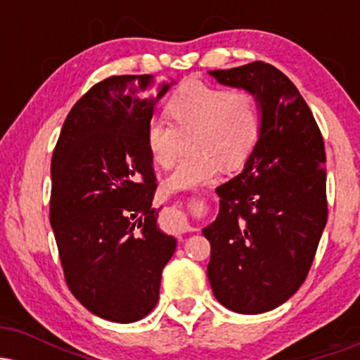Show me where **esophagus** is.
<instances>
[{
    "label": "esophagus",
    "instance_id": "obj_1",
    "mask_svg": "<svg viewBox=\"0 0 360 360\" xmlns=\"http://www.w3.org/2000/svg\"><path fill=\"white\" fill-rule=\"evenodd\" d=\"M169 218H171L172 225H174V229L179 233H184V232H188V230H189L188 221H186V217L181 212H177V210H176V212H171Z\"/></svg>",
    "mask_w": 360,
    "mask_h": 360
}]
</instances>
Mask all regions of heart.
<instances>
[{
	"label": "heart",
	"mask_w": 360,
	"mask_h": 360,
	"mask_svg": "<svg viewBox=\"0 0 360 360\" xmlns=\"http://www.w3.org/2000/svg\"><path fill=\"white\" fill-rule=\"evenodd\" d=\"M167 115L174 125L160 118L147 123L148 154L160 167H171L183 150L188 135L191 154L186 155L166 188L191 189L210 183L223 171H235L247 162L262 128V108L250 89H225L200 81L181 84L167 101Z\"/></svg>",
	"instance_id": "1"
}]
</instances>
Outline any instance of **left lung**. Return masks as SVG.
<instances>
[{"instance_id":"left-lung-1","label":"left lung","mask_w":360,"mask_h":360,"mask_svg":"<svg viewBox=\"0 0 360 360\" xmlns=\"http://www.w3.org/2000/svg\"><path fill=\"white\" fill-rule=\"evenodd\" d=\"M210 74L254 91L262 108L257 143L240 174L217 188L220 213L203 229L214 298L257 315L291 298L315 259L328 217L323 137L300 91L274 65L255 60Z\"/></svg>"}]
</instances>
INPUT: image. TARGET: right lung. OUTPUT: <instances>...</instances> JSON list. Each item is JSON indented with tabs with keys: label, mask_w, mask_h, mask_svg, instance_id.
Returning a JSON list of instances; mask_svg holds the SVG:
<instances>
[{
	"label": "right lung",
	"mask_w": 360,
	"mask_h": 360,
	"mask_svg": "<svg viewBox=\"0 0 360 360\" xmlns=\"http://www.w3.org/2000/svg\"><path fill=\"white\" fill-rule=\"evenodd\" d=\"M169 88L148 74L106 77L72 106L53 148L51 225L65 283L82 307L115 323L155 308L176 250V238L157 226L146 143Z\"/></svg>",
	"instance_id": "1"
}]
</instances>
